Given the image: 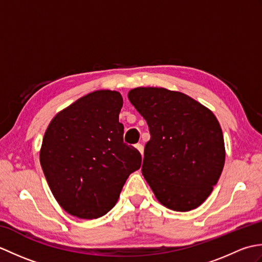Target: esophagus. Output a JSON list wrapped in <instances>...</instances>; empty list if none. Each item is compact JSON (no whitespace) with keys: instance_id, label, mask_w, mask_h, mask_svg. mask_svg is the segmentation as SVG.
Here are the masks:
<instances>
[{"instance_id":"obj_1","label":"esophagus","mask_w":262,"mask_h":262,"mask_svg":"<svg viewBox=\"0 0 262 262\" xmlns=\"http://www.w3.org/2000/svg\"><path fill=\"white\" fill-rule=\"evenodd\" d=\"M135 146H136V148L138 149V151H140V153L143 155V153H144V146L142 145V144L141 143H137Z\"/></svg>"}]
</instances>
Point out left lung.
Returning <instances> with one entry per match:
<instances>
[{"mask_svg":"<svg viewBox=\"0 0 262 262\" xmlns=\"http://www.w3.org/2000/svg\"><path fill=\"white\" fill-rule=\"evenodd\" d=\"M128 99L146 120L142 173L159 202L172 210L202 205L225 162L224 137L214 114L186 94L136 88Z\"/></svg>","mask_w":262,"mask_h":262,"instance_id":"obj_1","label":"left lung"}]
</instances>
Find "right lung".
<instances>
[{
	"label": "right lung",
	"mask_w": 262,
	"mask_h": 262,
	"mask_svg": "<svg viewBox=\"0 0 262 262\" xmlns=\"http://www.w3.org/2000/svg\"><path fill=\"white\" fill-rule=\"evenodd\" d=\"M119 92L89 93L60 111L42 140L40 164L58 204L79 219L101 217L116 205L142 155L124 142Z\"/></svg>",
	"instance_id": "1"
}]
</instances>
